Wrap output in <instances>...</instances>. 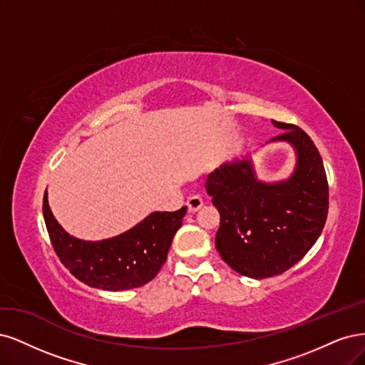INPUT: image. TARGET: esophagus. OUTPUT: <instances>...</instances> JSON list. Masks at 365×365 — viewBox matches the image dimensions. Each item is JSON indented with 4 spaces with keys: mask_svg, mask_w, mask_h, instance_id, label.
<instances>
[{
    "mask_svg": "<svg viewBox=\"0 0 365 365\" xmlns=\"http://www.w3.org/2000/svg\"><path fill=\"white\" fill-rule=\"evenodd\" d=\"M186 206H187V210H190L191 214H194V212H197V210L202 209L203 198L200 197V195H191L190 198H187Z\"/></svg>",
    "mask_w": 365,
    "mask_h": 365,
    "instance_id": "34e87169",
    "label": "esophagus"
}]
</instances>
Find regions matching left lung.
Instances as JSON below:
<instances>
[{"mask_svg": "<svg viewBox=\"0 0 365 365\" xmlns=\"http://www.w3.org/2000/svg\"><path fill=\"white\" fill-rule=\"evenodd\" d=\"M284 133L269 143L296 150V168L285 180H257L250 156L222 163L209 174L206 191L220 212L215 247L235 272L265 279L282 274L309 252L329 209L324 165L300 127L272 121Z\"/></svg>", "mask_w": 365, "mask_h": 365, "instance_id": "1", "label": "left lung"}]
</instances>
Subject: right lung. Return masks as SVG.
<instances>
[{
	"label": "right lung",
	"mask_w": 365,
	"mask_h": 365,
	"mask_svg": "<svg viewBox=\"0 0 365 365\" xmlns=\"http://www.w3.org/2000/svg\"><path fill=\"white\" fill-rule=\"evenodd\" d=\"M42 210L53 249L69 273L92 288L124 291L156 277L186 206L175 212H153L130 230L101 241H83L65 232L51 212L46 191Z\"/></svg>",
	"instance_id": "1"
}]
</instances>
